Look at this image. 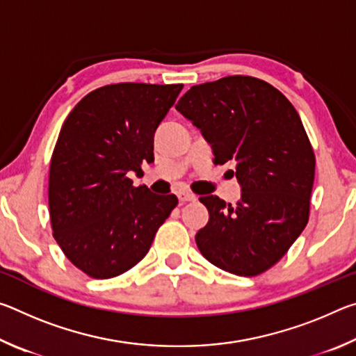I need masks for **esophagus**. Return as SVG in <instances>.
Wrapping results in <instances>:
<instances>
[{"label": "esophagus", "mask_w": 356, "mask_h": 356, "mask_svg": "<svg viewBox=\"0 0 356 356\" xmlns=\"http://www.w3.org/2000/svg\"><path fill=\"white\" fill-rule=\"evenodd\" d=\"M177 197H179V201L180 202H193V201H196L197 197L193 195V193H188V191H179L177 193Z\"/></svg>", "instance_id": "34e87169"}]
</instances>
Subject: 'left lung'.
<instances>
[{
	"label": "left lung",
	"mask_w": 356,
	"mask_h": 356,
	"mask_svg": "<svg viewBox=\"0 0 356 356\" xmlns=\"http://www.w3.org/2000/svg\"><path fill=\"white\" fill-rule=\"evenodd\" d=\"M176 110L201 130L215 163L236 165L242 186L236 206L200 197L209 222L196 234L197 248L229 273H264L309 220L316 156L297 110L272 84L245 75L193 86Z\"/></svg>",
	"instance_id": "1"
}]
</instances>
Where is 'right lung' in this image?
Here are the masks:
<instances>
[{"label": "right lung", "mask_w": 356, "mask_h": 356, "mask_svg": "<svg viewBox=\"0 0 356 356\" xmlns=\"http://www.w3.org/2000/svg\"><path fill=\"white\" fill-rule=\"evenodd\" d=\"M184 84L118 83L89 92L64 120L50 161L53 237L95 280L122 275L147 254L177 206L134 186L129 174L154 161V135Z\"/></svg>", "instance_id": "1"}]
</instances>
